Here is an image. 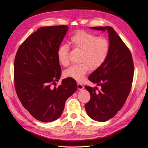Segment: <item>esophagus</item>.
<instances>
[{
	"instance_id": "34e87169",
	"label": "esophagus",
	"mask_w": 148,
	"mask_h": 148,
	"mask_svg": "<svg viewBox=\"0 0 148 148\" xmlns=\"http://www.w3.org/2000/svg\"><path fill=\"white\" fill-rule=\"evenodd\" d=\"M77 86H78V89H79V90H81V89H83L84 88V86L81 83H78Z\"/></svg>"
}]
</instances>
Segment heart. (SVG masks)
Masks as SVG:
<instances>
[{
    "mask_svg": "<svg viewBox=\"0 0 148 148\" xmlns=\"http://www.w3.org/2000/svg\"><path fill=\"white\" fill-rule=\"evenodd\" d=\"M70 44L72 47L81 51L78 64L71 65L66 70L64 75L65 78L82 82L90 69L97 70L104 64L109 56L110 44L104 37L85 31H78L70 38ZM57 57L60 64L64 66L70 63L69 48L62 45L57 51Z\"/></svg>",
    "mask_w": 148,
    "mask_h": 148,
    "instance_id": "obj_1",
    "label": "heart"
}]
</instances>
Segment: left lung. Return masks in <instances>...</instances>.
Masks as SVG:
<instances>
[{"instance_id": "obj_1", "label": "left lung", "mask_w": 148, "mask_h": 148, "mask_svg": "<svg viewBox=\"0 0 148 148\" xmlns=\"http://www.w3.org/2000/svg\"><path fill=\"white\" fill-rule=\"evenodd\" d=\"M91 28L102 31L107 29L110 49L104 64L88 77L100 89L85 86L91 96L90 100L85 104V110L92 119L106 122L122 109L130 92L134 65L130 51L111 26Z\"/></svg>"}]
</instances>
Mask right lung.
<instances>
[{
    "label": "right lung",
    "instance_id": "obj_1",
    "mask_svg": "<svg viewBox=\"0 0 148 148\" xmlns=\"http://www.w3.org/2000/svg\"><path fill=\"white\" fill-rule=\"evenodd\" d=\"M68 29L66 25L39 28L21 44L15 56L14 85L18 97L30 114L42 122L59 118L66 100L77 89L75 80L70 78L51 88L60 78L57 51Z\"/></svg>",
    "mask_w": 148,
    "mask_h": 148
}]
</instances>
